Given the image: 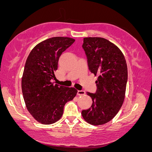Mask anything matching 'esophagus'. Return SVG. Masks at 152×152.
Masks as SVG:
<instances>
[{
    "label": "esophagus",
    "instance_id": "obj_1",
    "mask_svg": "<svg viewBox=\"0 0 152 152\" xmlns=\"http://www.w3.org/2000/svg\"><path fill=\"white\" fill-rule=\"evenodd\" d=\"M77 95H85L84 91H77Z\"/></svg>",
    "mask_w": 152,
    "mask_h": 152
}]
</instances>
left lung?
Returning <instances> with one entry per match:
<instances>
[{
    "mask_svg": "<svg viewBox=\"0 0 152 152\" xmlns=\"http://www.w3.org/2000/svg\"><path fill=\"white\" fill-rule=\"evenodd\" d=\"M90 71L98 76L95 94L87 92L93 100L82 117L92 125L109 122L120 111L125 97L127 65L119 48L101 37H86L82 45Z\"/></svg>",
    "mask_w": 152,
    "mask_h": 152,
    "instance_id": "left-lung-1",
    "label": "left lung"
}]
</instances>
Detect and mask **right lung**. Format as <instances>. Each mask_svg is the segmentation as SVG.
<instances>
[{
	"mask_svg": "<svg viewBox=\"0 0 152 152\" xmlns=\"http://www.w3.org/2000/svg\"><path fill=\"white\" fill-rule=\"evenodd\" d=\"M70 37H56L41 41L27 58L21 80L23 99L28 111L39 123L50 124L61 118L66 103L73 99V87L54 84L59 58L74 43Z\"/></svg>",
	"mask_w": 152,
	"mask_h": 152,
	"instance_id": "right-lung-1",
	"label": "right lung"
}]
</instances>
